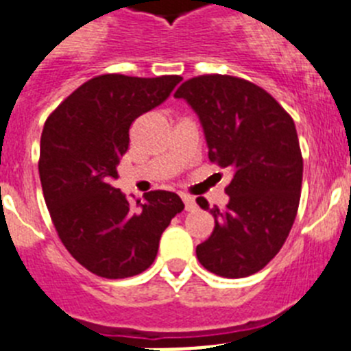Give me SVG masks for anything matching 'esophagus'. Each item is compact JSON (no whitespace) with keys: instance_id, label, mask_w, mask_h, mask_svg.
<instances>
[{"instance_id":"34e87169","label":"esophagus","mask_w":351,"mask_h":351,"mask_svg":"<svg viewBox=\"0 0 351 351\" xmlns=\"http://www.w3.org/2000/svg\"><path fill=\"white\" fill-rule=\"evenodd\" d=\"M181 198H182V202H184L186 210L195 209V198L191 197V195H188V193H181Z\"/></svg>"}]
</instances>
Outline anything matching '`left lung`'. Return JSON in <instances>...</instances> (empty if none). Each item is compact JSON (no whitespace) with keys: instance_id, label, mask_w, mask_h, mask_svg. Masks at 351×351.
Wrapping results in <instances>:
<instances>
[{"instance_id":"obj_1","label":"left lung","mask_w":351,"mask_h":351,"mask_svg":"<svg viewBox=\"0 0 351 351\" xmlns=\"http://www.w3.org/2000/svg\"><path fill=\"white\" fill-rule=\"evenodd\" d=\"M204 126L209 160L234 172L225 209L213 207L214 230L197 258L221 278L262 271L283 247L295 221L302 153L295 123L256 84L234 75H198L176 91ZM209 209L204 197L197 198Z\"/></svg>"}]
</instances>
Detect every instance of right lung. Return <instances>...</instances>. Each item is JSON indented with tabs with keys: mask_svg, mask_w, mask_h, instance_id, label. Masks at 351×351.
<instances>
[{
	"mask_svg": "<svg viewBox=\"0 0 351 351\" xmlns=\"http://www.w3.org/2000/svg\"><path fill=\"white\" fill-rule=\"evenodd\" d=\"M181 80L105 73L84 82L45 121L38 172L49 214L68 253L100 278L123 280L151 267L161 234L184 209L179 195L163 190L132 207L112 186L133 121Z\"/></svg>",
	"mask_w": 351,
	"mask_h": 351,
	"instance_id": "1",
	"label": "right lung"
}]
</instances>
